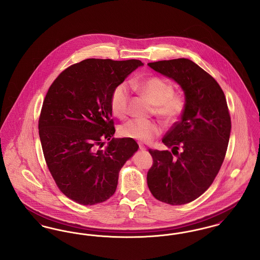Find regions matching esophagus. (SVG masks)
I'll return each mask as SVG.
<instances>
[{
    "label": "esophagus",
    "instance_id": "obj_1",
    "mask_svg": "<svg viewBox=\"0 0 260 260\" xmlns=\"http://www.w3.org/2000/svg\"><path fill=\"white\" fill-rule=\"evenodd\" d=\"M138 146H139V149H140V150H146L145 146H144V145H142V144H139Z\"/></svg>",
    "mask_w": 260,
    "mask_h": 260
}]
</instances>
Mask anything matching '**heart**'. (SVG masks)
Instances as JSON below:
<instances>
[{"label": "heart", "mask_w": 260, "mask_h": 260, "mask_svg": "<svg viewBox=\"0 0 260 260\" xmlns=\"http://www.w3.org/2000/svg\"><path fill=\"white\" fill-rule=\"evenodd\" d=\"M132 87L148 98L154 106L155 114L167 125L175 124L185 111L186 99L183 94L174 92L173 85L161 77L132 82ZM132 90L126 82H122L113 88L110 95V108L116 117L122 119L128 113ZM120 136L141 142H150L160 136L161 126L154 121L133 119L118 128Z\"/></svg>", "instance_id": "obj_1"}]
</instances>
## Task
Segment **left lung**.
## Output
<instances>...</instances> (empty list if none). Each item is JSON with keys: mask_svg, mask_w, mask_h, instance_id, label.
<instances>
[{"mask_svg": "<svg viewBox=\"0 0 260 260\" xmlns=\"http://www.w3.org/2000/svg\"><path fill=\"white\" fill-rule=\"evenodd\" d=\"M148 65L180 85L186 108L161 139L172 151L149 149L153 165L147 184L157 200L184 205L207 191L219 172L230 137V114L222 88L192 60L177 58Z\"/></svg>", "mask_w": 260, "mask_h": 260, "instance_id": "1", "label": "left lung"}]
</instances>
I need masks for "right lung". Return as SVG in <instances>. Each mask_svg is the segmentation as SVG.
<instances>
[{"label": "right lung", "mask_w": 260, "mask_h": 260, "mask_svg": "<svg viewBox=\"0 0 260 260\" xmlns=\"http://www.w3.org/2000/svg\"><path fill=\"white\" fill-rule=\"evenodd\" d=\"M141 65L137 59H85L62 71L44 99L39 118L44 157L59 190L78 204L92 206L113 196L120 170L138 149L135 139L112 137L109 101L113 88Z\"/></svg>", "instance_id": "1"}]
</instances>
